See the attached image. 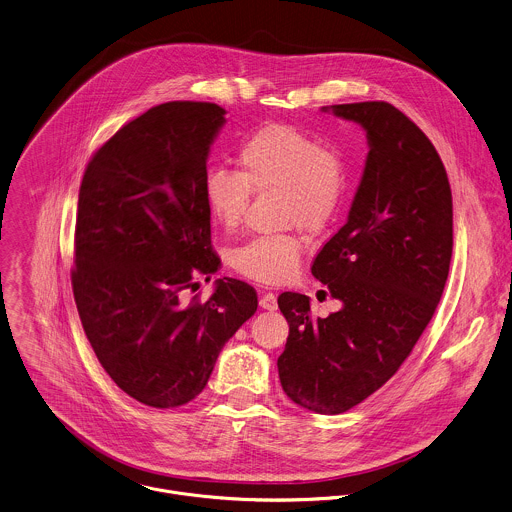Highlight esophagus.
Listing matches in <instances>:
<instances>
[{
  "instance_id": "34e87169",
  "label": "esophagus",
  "mask_w": 512,
  "mask_h": 512,
  "mask_svg": "<svg viewBox=\"0 0 512 512\" xmlns=\"http://www.w3.org/2000/svg\"><path fill=\"white\" fill-rule=\"evenodd\" d=\"M259 305L265 310H277V297L273 293H263L259 299Z\"/></svg>"
}]
</instances>
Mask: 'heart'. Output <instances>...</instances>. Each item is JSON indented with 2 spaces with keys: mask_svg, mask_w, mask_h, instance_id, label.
I'll list each match as a JSON object with an SVG mask.
<instances>
[{
  "mask_svg": "<svg viewBox=\"0 0 512 512\" xmlns=\"http://www.w3.org/2000/svg\"><path fill=\"white\" fill-rule=\"evenodd\" d=\"M237 174L209 170L204 200L211 217L235 231L251 205L253 194L279 192L285 225L305 231L326 229L346 204L350 190L348 162L338 146L287 122H271L253 130L237 150ZM303 243L295 233L259 235L231 255L235 271L263 285L291 281L301 265Z\"/></svg>",
  "mask_w": 512,
  "mask_h": 512,
  "instance_id": "1",
  "label": "heart"
}]
</instances>
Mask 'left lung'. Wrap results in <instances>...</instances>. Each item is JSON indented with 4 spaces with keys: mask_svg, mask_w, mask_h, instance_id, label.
I'll list each match as a JSON object with an SVG mask.
<instances>
[{
    "mask_svg": "<svg viewBox=\"0 0 512 512\" xmlns=\"http://www.w3.org/2000/svg\"><path fill=\"white\" fill-rule=\"evenodd\" d=\"M332 112L358 122L370 144L348 221L310 267L342 308L314 318L305 295H279L289 338L277 360L285 394L328 415L400 370L439 305L453 251L447 172L421 128L384 101Z\"/></svg>",
    "mask_w": 512,
    "mask_h": 512,
    "instance_id": "1",
    "label": "left lung"
}]
</instances>
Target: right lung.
Segmentation results:
<instances>
[{"instance_id": "obj_1", "label": "right lung", "mask_w": 512, "mask_h": 512, "mask_svg": "<svg viewBox=\"0 0 512 512\" xmlns=\"http://www.w3.org/2000/svg\"><path fill=\"white\" fill-rule=\"evenodd\" d=\"M213 103L158 104L126 122L87 164L75 223L73 295L112 382L158 409L192 402L257 293L217 279L204 200L207 154L225 122Z\"/></svg>"}]
</instances>
